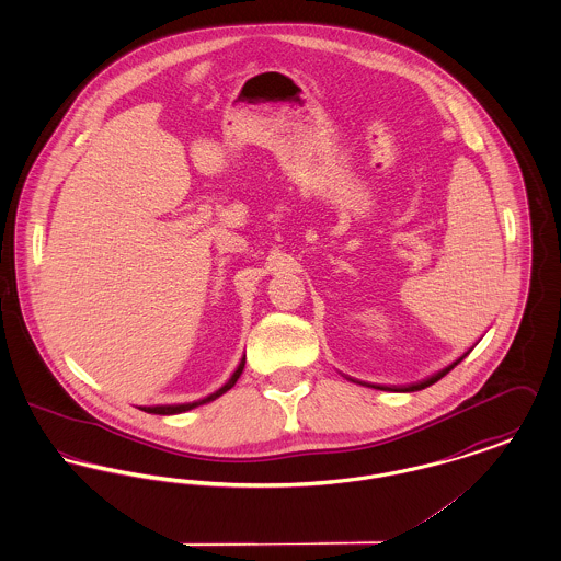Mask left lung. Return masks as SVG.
I'll return each instance as SVG.
<instances>
[{
	"mask_svg": "<svg viewBox=\"0 0 561 561\" xmlns=\"http://www.w3.org/2000/svg\"><path fill=\"white\" fill-rule=\"evenodd\" d=\"M471 353V348L462 355V357H458L456 362H453L450 366H446L444 370H439V373L433 374V376H428V378H425V380H421V382H414V385H408V387H380V385H366V387H373V389H380V391H398V393H412V391H421V389H425V387H428V385H433V382H437L439 378H444L446 374L450 373L453 370L454 366H458L467 355ZM355 382V380H353Z\"/></svg>",
	"mask_w": 561,
	"mask_h": 561,
	"instance_id": "left-lung-1",
	"label": "left lung"
}]
</instances>
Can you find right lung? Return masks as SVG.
I'll return each instance as SVG.
<instances>
[{
  "mask_svg": "<svg viewBox=\"0 0 561 561\" xmlns=\"http://www.w3.org/2000/svg\"><path fill=\"white\" fill-rule=\"evenodd\" d=\"M243 366H245V355L241 357L240 366H238V370L231 374V378L218 389V391H214L213 396H208V398H204V400L191 401V403H174V405H156V408H145V412H149V414H161V416H170V414H181V412H187V410H193V408H197V405H204V403H210V401L216 400V398H220L222 393H227L236 382H238V378H240L241 373H243Z\"/></svg>",
  "mask_w": 561,
  "mask_h": 561,
  "instance_id": "right-lung-1",
  "label": "right lung"
}]
</instances>
